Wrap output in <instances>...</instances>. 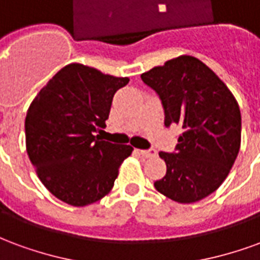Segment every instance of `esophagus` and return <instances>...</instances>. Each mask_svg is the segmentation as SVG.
<instances>
[{"label":"esophagus","instance_id":"obj_1","mask_svg":"<svg viewBox=\"0 0 260 260\" xmlns=\"http://www.w3.org/2000/svg\"><path fill=\"white\" fill-rule=\"evenodd\" d=\"M142 156L145 158H150V157H154L156 156V150L154 149H147V150H139Z\"/></svg>","mask_w":260,"mask_h":260}]
</instances>
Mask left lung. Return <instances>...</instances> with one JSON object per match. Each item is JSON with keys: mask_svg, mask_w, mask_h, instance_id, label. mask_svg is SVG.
<instances>
[{"mask_svg": "<svg viewBox=\"0 0 260 260\" xmlns=\"http://www.w3.org/2000/svg\"><path fill=\"white\" fill-rule=\"evenodd\" d=\"M164 108V125H180L174 153L160 152L167 173L154 182L160 193L193 203L227 178L241 146L238 103L212 69L191 55L170 59L141 75Z\"/></svg>", "mask_w": 260, "mask_h": 260, "instance_id": "1", "label": "left lung"}]
</instances>
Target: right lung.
I'll return each mask as SVG.
<instances>
[{
    "label": "right lung",
    "mask_w": 260,
    "mask_h": 260,
    "mask_svg": "<svg viewBox=\"0 0 260 260\" xmlns=\"http://www.w3.org/2000/svg\"><path fill=\"white\" fill-rule=\"evenodd\" d=\"M128 78L69 64L31 102L25 119L26 150L39 178L59 201L86 206L114 186L129 145L102 141L115 91Z\"/></svg>",
    "instance_id": "1"
}]
</instances>
